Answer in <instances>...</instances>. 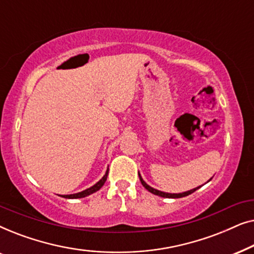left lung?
Instances as JSON below:
<instances>
[{"mask_svg": "<svg viewBox=\"0 0 254 254\" xmlns=\"http://www.w3.org/2000/svg\"><path fill=\"white\" fill-rule=\"evenodd\" d=\"M138 177H140L141 184L144 186L145 190H148L149 192L152 193V194H155V195H158V196H162V197H172V199H178V197H184V196L190 195V194H192L193 192H195L196 190H199L200 187H201V186H199V187H196V189L190 190H187V192H183V193H178V194H177V193H165V192H162V190H156V189H152L151 186H149L148 184L145 183L143 179H142V177H141L140 173H138ZM210 179H211V178H210ZM210 179H209V180H210ZM209 180H208V182H209Z\"/></svg>", "mask_w": 254, "mask_h": 254, "instance_id": "left-lung-1", "label": "left lung"}]
</instances>
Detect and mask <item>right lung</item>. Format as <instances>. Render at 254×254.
Masks as SVG:
<instances>
[{
    "label": "right lung",
    "mask_w": 254,
    "mask_h": 254,
    "mask_svg": "<svg viewBox=\"0 0 254 254\" xmlns=\"http://www.w3.org/2000/svg\"><path fill=\"white\" fill-rule=\"evenodd\" d=\"M107 175H109V169L106 170V173L104 175V177L102 179L99 180L98 183H96L95 185L89 187V189H86L84 190H82V192H78V193H75V194H68V195H61L62 197H65V199H78V197H85L90 195V194L95 193L97 192V190H99L100 189H102V186L105 184L106 179H107Z\"/></svg>",
    "instance_id": "1"
}]
</instances>
